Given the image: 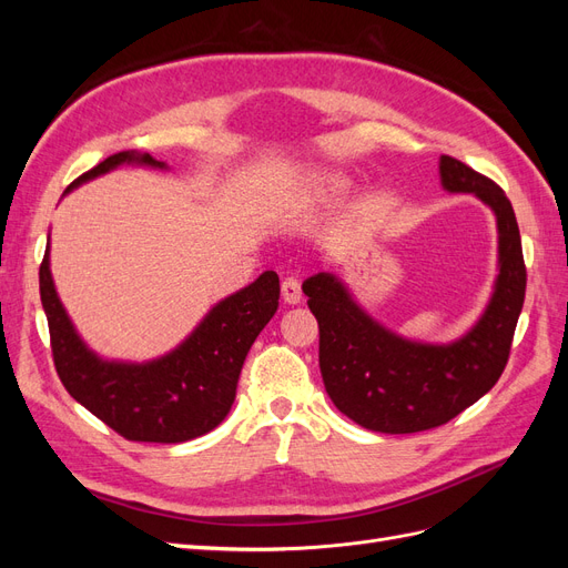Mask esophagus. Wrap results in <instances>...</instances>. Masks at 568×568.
Listing matches in <instances>:
<instances>
[{"label": "esophagus", "mask_w": 568, "mask_h": 568, "mask_svg": "<svg viewBox=\"0 0 568 568\" xmlns=\"http://www.w3.org/2000/svg\"><path fill=\"white\" fill-rule=\"evenodd\" d=\"M282 298H284V303H288V305H298V303L303 301V291H301L298 280L286 277V280L282 282Z\"/></svg>", "instance_id": "esophagus-1"}]
</instances>
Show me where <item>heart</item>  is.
<instances>
[{
    "label": "heart",
    "mask_w": 568,
    "mask_h": 568,
    "mask_svg": "<svg viewBox=\"0 0 568 568\" xmlns=\"http://www.w3.org/2000/svg\"><path fill=\"white\" fill-rule=\"evenodd\" d=\"M338 180L336 178H307L305 182H301L298 186H294L288 192L291 199H298V196H320V194H326L329 192L332 186H336Z\"/></svg>",
    "instance_id": "b5f03b06"
}]
</instances>
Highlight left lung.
I'll return each instance as SVG.
<instances>
[{
	"mask_svg": "<svg viewBox=\"0 0 568 568\" xmlns=\"http://www.w3.org/2000/svg\"><path fill=\"white\" fill-rule=\"evenodd\" d=\"M448 192L474 194L497 217L500 274L471 332L453 343H417L388 332L359 307L332 272L303 282L320 324V372L332 403L379 434H417L448 424L497 384L509 359L526 296L517 215L505 192L457 159L440 156Z\"/></svg>",
	"mask_w": 568,
	"mask_h": 568,
	"instance_id": "obj_1",
	"label": "left lung"
}]
</instances>
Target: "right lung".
Masks as SVG:
<instances>
[{"instance_id":"right-lung-1","label":"right lung","mask_w":568,"mask_h":568,"mask_svg":"<svg viewBox=\"0 0 568 568\" xmlns=\"http://www.w3.org/2000/svg\"><path fill=\"white\" fill-rule=\"evenodd\" d=\"M120 163L165 168L149 153L120 151L82 173L65 194ZM40 298L65 390L128 440L184 443L213 432L227 417L253 341L280 307V277L272 270L263 272L220 301L173 353L144 365L109 363L84 346L57 296L49 246L40 265Z\"/></svg>"}]
</instances>
